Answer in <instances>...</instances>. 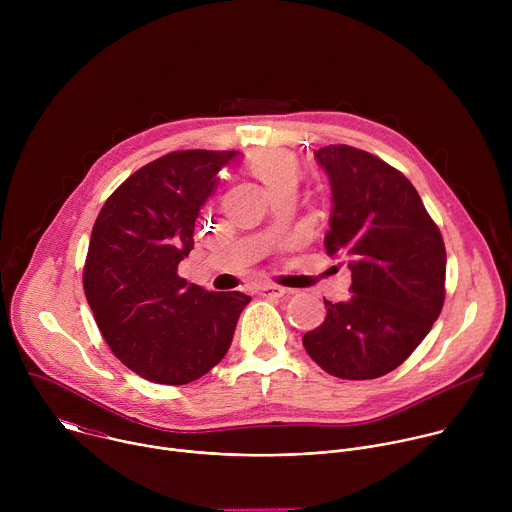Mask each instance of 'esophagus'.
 <instances>
[{
	"label": "esophagus",
	"instance_id": "34e87169",
	"mask_svg": "<svg viewBox=\"0 0 512 512\" xmlns=\"http://www.w3.org/2000/svg\"><path fill=\"white\" fill-rule=\"evenodd\" d=\"M287 294V289L281 285H263L259 289V296L263 298H283Z\"/></svg>",
	"mask_w": 512,
	"mask_h": 512
}]
</instances>
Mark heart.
Listing matches in <instances>:
<instances>
[{"label":"heart","instance_id":"heart-1","mask_svg":"<svg viewBox=\"0 0 512 512\" xmlns=\"http://www.w3.org/2000/svg\"><path fill=\"white\" fill-rule=\"evenodd\" d=\"M249 172L273 194L277 190H294L302 176V166L298 158L287 150L261 148L247 158Z\"/></svg>","mask_w":512,"mask_h":512}]
</instances>
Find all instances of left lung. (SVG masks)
I'll return each instance as SVG.
<instances>
[{"label": "left lung", "mask_w": 512, "mask_h": 512, "mask_svg": "<svg viewBox=\"0 0 512 512\" xmlns=\"http://www.w3.org/2000/svg\"><path fill=\"white\" fill-rule=\"evenodd\" d=\"M314 156L334 200L326 251L348 259L352 296L324 300L326 320L304 346L338 379H379L409 358L444 308V239L397 168L344 143Z\"/></svg>", "instance_id": "left-lung-1"}]
</instances>
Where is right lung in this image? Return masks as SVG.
Wrapping results in <instances>:
<instances>
[{"mask_svg":"<svg viewBox=\"0 0 512 512\" xmlns=\"http://www.w3.org/2000/svg\"><path fill=\"white\" fill-rule=\"evenodd\" d=\"M237 152L180 150L133 172L103 204L83 269L87 302L111 352L139 377L186 385L223 360L251 302L186 283L194 223Z\"/></svg>","mask_w":512,"mask_h":512,"instance_id":"add662e5","label":"right lung"}]
</instances>
